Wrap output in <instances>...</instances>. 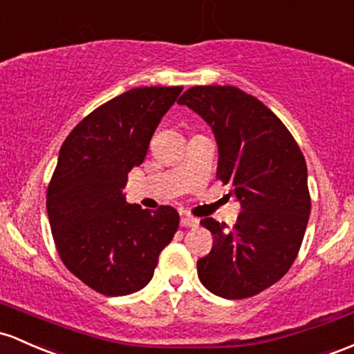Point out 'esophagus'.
<instances>
[{
    "label": "esophagus",
    "instance_id": "34e87169",
    "mask_svg": "<svg viewBox=\"0 0 354 354\" xmlns=\"http://www.w3.org/2000/svg\"><path fill=\"white\" fill-rule=\"evenodd\" d=\"M198 218H195V216H189V215H185L181 216V227H198Z\"/></svg>",
    "mask_w": 354,
    "mask_h": 354
}]
</instances>
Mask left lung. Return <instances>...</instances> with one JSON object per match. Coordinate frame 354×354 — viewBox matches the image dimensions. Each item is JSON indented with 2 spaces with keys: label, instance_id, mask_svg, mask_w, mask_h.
Returning a JSON list of instances; mask_svg holds the SVG:
<instances>
[{
  "label": "left lung",
  "instance_id": "8db88e82",
  "mask_svg": "<svg viewBox=\"0 0 354 354\" xmlns=\"http://www.w3.org/2000/svg\"><path fill=\"white\" fill-rule=\"evenodd\" d=\"M212 127L216 176L232 185L242 213L228 228L213 218V248L196 262L209 292L245 299L282 279L297 257L310 213L308 166L282 120L232 85H198L178 100Z\"/></svg>",
  "mask_w": 354,
  "mask_h": 354
}]
</instances>
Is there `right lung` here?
<instances>
[{"label": "right lung", "mask_w": 354, "mask_h": 354, "mask_svg": "<svg viewBox=\"0 0 354 354\" xmlns=\"http://www.w3.org/2000/svg\"><path fill=\"white\" fill-rule=\"evenodd\" d=\"M183 87L131 88L77 124L58 153L48 192L52 235L62 262L104 296H127L153 279L180 215L126 201L127 173Z\"/></svg>", "instance_id": "1"}]
</instances>
